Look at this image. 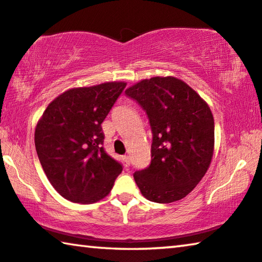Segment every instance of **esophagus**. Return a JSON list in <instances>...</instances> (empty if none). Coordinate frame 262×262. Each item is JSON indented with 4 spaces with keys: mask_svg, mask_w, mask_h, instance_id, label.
<instances>
[{
    "mask_svg": "<svg viewBox=\"0 0 262 262\" xmlns=\"http://www.w3.org/2000/svg\"><path fill=\"white\" fill-rule=\"evenodd\" d=\"M123 161H124L125 165H126V166L130 165V157H128V156H123Z\"/></svg>",
    "mask_w": 262,
    "mask_h": 262,
    "instance_id": "obj_1",
    "label": "esophagus"
}]
</instances>
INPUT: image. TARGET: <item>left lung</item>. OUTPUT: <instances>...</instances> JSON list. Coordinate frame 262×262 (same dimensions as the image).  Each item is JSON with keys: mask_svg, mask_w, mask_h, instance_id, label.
Masks as SVG:
<instances>
[{"mask_svg": "<svg viewBox=\"0 0 262 262\" xmlns=\"http://www.w3.org/2000/svg\"><path fill=\"white\" fill-rule=\"evenodd\" d=\"M149 118L151 162L134 173L149 201L182 200L207 172L214 151V118L209 106L173 77L145 79L125 91Z\"/></svg>", "mask_w": 262, "mask_h": 262, "instance_id": "obj_1", "label": "left lung"}]
</instances>
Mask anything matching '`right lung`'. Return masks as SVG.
<instances>
[{"label":"right lung","instance_id":"add662e5","mask_svg":"<svg viewBox=\"0 0 262 262\" xmlns=\"http://www.w3.org/2000/svg\"><path fill=\"white\" fill-rule=\"evenodd\" d=\"M125 82L79 87L47 106L35 128L37 157L51 184L66 200L94 203L111 191L122 163L106 152L101 123Z\"/></svg>","mask_w":262,"mask_h":262}]
</instances>
